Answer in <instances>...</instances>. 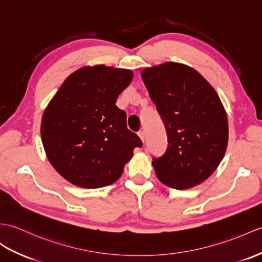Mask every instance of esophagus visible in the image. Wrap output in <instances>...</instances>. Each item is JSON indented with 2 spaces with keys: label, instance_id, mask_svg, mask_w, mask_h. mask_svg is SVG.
Listing matches in <instances>:
<instances>
[{
  "label": "esophagus",
  "instance_id": "34e87169",
  "mask_svg": "<svg viewBox=\"0 0 262 262\" xmlns=\"http://www.w3.org/2000/svg\"><path fill=\"white\" fill-rule=\"evenodd\" d=\"M138 136H139V138L142 139V142L144 143V142H145V132H144V130L138 132Z\"/></svg>",
  "mask_w": 262,
  "mask_h": 262
}]
</instances>
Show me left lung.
Masks as SVG:
<instances>
[{
	"label": "left lung",
	"instance_id": "left-lung-1",
	"mask_svg": "<svg viewBox=\"0 0 262 262\" xmlns=\"http://www.w3.org/2000/svg\"><path fill=\"white\" fill-rule=\"evenodd\" d=\"M142 78L168 137L165 154L151 162L157 179L176 190L201 184L215 171L228 146V117L220 97L183 63L148 67Z\"/></svg>",
	"mask_w": 262,
	"mask_h": 262
}]
</instances>
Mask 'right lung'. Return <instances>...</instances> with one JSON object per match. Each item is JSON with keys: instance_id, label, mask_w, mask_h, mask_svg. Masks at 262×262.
Wrapping results in <instances>:
<instances>
[{"instance_id": "1", "label": "right lung", "mask_w": 262, "mask_h": 262, "mask_svg": "<svg viewBox=\"0 0 262 262\" xmlns=\"http://www.w3.org/2000/svg\"><path fill=\"white\" fill-rule=\"evenodd\" d=\"M133 71L105 64L83 67L66 79L48 103L41 139L49 162L79 187L111 185L142 141L127 128L126 113L116 106Z\"/></svg>"}]
</instances>
